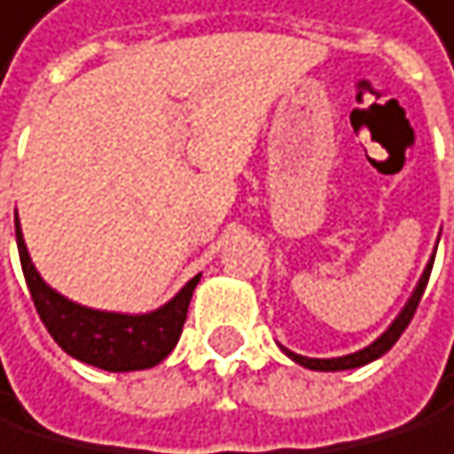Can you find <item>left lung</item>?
Listing matches in <instances>:
<instances>
[{"mask_svg":"<svg viewBox=\"0 0 454 454\" xmlns=\"http://www.w3.org/2000/svg\"><path fill=\"white\" fill-rule=\"evenodd\" d=\"M433 261H435V257H433ZM430 271H433V263H427V269L421 271L419 286L413 288V294H411V300L405 302V308L399 310V316L388 325V330H386L383 335H380L377 341H372L369 347L357 349V352H352V355H341V357H305V355L288 352L286 347H283V352L294 360V364H300V366H305V369H313V372H344V369H357V366L372 364V360H377L380 355H386V352L399 341V335L405 333V327L411 325V318H413V313H416V308H419L421 294H425V288H427Z\"/></svg>","mask_w":454,"mask_h":454,"instance_id":"8db88e82","label":"left lung"}]
</instances>
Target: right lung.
<instances>
[{
    "label": "right lung",
    "instance_id": "1",
    "mask_svg": "<svg viewBox=\"0 0 454 454\" xmlns=\"http://www.w3.org/2000/svg\"><path fill=\"white\" fill-rule=\"evenodd\" d=\"M16 244H19L24 280L41 322L46 325L49 335L58 341V347L71 357L105 372H138V369L158 366L177 347L193 288H197L202 274L188 280L158 310L110 313V310H94L71 302L63 294L43 283V277L38 274L33 261H29V252L19 227V215H16Z\"/></svg>",
    "mask_w": 454,
    "mask_h": 454
}]
</instances>
